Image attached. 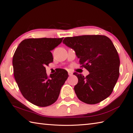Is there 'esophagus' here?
<instances>
[{
    "label": "esophagus",
    "instance_id": "esophagus-1",
    "mask_svg": "<svg viewBox=\"0 0 133 133\" xmlns=\"http://www.w3.org/2000/svg\"><path fill=\"white\" fill-rule=\"evenodd\" d=\"M68 75H69V76H72V75H73V73L72 72H68Z\"/></svg>",
    "mask_w": 133,
    "mask_h": 133
}]
</instances>
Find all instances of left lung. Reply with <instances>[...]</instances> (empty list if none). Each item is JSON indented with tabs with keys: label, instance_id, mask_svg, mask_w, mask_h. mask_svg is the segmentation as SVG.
<instances>
[{
	"label": "left lung",
	"instance_id": "obj_1",
	"mask_svg": "<svg viewBox=\"0 0 133 133\" xmlns=\"http://www.w3.org/2000/svg\"><path fill=\"white\" fill-rule=\"evenodd\" d=\"M63 43L75 50L81 66L89 72L86 77L73 73L78 80L74 88L78 98L96 104L108 98L119 75V57L111 40L104 35H82L65 37Z\"/></svg>",
	"mask_w": 133,
	"mask_h": 133
}]
</instances>
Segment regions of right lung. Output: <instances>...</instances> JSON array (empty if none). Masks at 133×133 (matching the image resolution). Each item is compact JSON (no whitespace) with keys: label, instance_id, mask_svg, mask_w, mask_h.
I'll return each instance as SVG.
<instances>
[{"label":"right lung","instance_id":"1","mask_svg":"<svg viewBox=\"0 0 133 133\" xmlns=\"http://www.w3.org/2000/svg\"><path fill=\"white\" fill-rule=\"evenodd\" d=\"M63 39H26L15 52L12 59L15 79L23 97L38 107H48L56 101L68 77V72L63 69L48 77L45 67L54 61L51 51Z\"/></svg>","mask_w":133,"mask_h":133}]
</instances>
